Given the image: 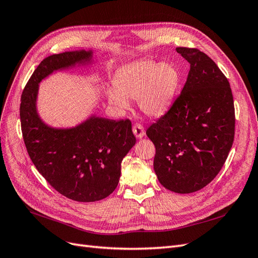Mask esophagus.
<instances>
[{
    "mask_svg": "<svg viewBox=\"0 0 258 258\" xmlns=\"http://www.w3.org/2000/svg\"><path fill=\"white\" fill-rule=\"evenodd\" d=\"M132 131H134L135 136L138 138V139H141L145 136V130L143 128V126H141L140 123H136L134 124V127H132Z\"/></svg>",
    "mask_w": 258,
    "mask_h": 258,
    "instance_id": "34e87169",
    "label": "esophagus"
}]
</instances>
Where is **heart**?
Segmentation results:
<instances>
[{
  "label": "heart",
  "mask_w": 258,
  "mask_h": 258,
  "mask_svg": "<svg viewBox=\"0 0 258 258\" xmlns=\"http://www.w3.org/2000/svg\"><path fill=\"white\" fill-rule=\"evenodd\" d=\"M179 85V73L169 63L152 60L134 62L122 68L108 89V102L118 111L129 108V100L138 99V105L145 115L159 117L173 102Z\"/></svg>",
  "instance_id": "1"
}]
</instances>
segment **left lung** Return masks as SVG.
Returning a JSON list of instances; mask_svg holds the SVG:
<instances>
[{"mask_svg": "<svg viewBox=\"0 0 258 258\" xmlns=\"http://www.w3.org/2000/svg\"><path fill=\"white\" fill-rule=\"evenodd\" d=\"M190 64L170 110L151 124L154 170L160 184L177 194L200 190L218 174L233 143L235 106L230 85L215 62L196 48L177 47Z\"/></svg>", "mask_w": 258, "mask_h": 258, "instance_id": "1", "label": "left lung"}]
</instances>
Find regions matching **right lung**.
<instances>
[{
    "instance_id": "right-lung-1",
    "label": "right lung",
    "mask_w": 258,
    "mask_h": 258,
    "mask_svg": "<svg viewBox=\"0 0 258 258\" xmlns=\"http://www.w3.org/2000/svg\"><path fill=\"white\" fill-rule=\"evenodd\" d=\"M92 50H75L45 58L21 95V130L37 171L54 189L80 202L104 199L115 190L121 161L136 144L129 119L91 115L72 128H53L37 113L38 86L56 71L92 62Z\"/></svg>"
}]
</instances>
